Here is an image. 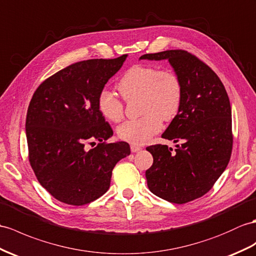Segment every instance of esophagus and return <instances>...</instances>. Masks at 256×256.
I'll return each mask as SVG.
<instances>
[{"label":"esophagus","instance_id":"obj_1","mask_svg":"<svg viewBox=\"0 0 256 256\" xmlns=\"http://www.w3.org/2000/svg\"><path fill=\"white\" fill-rule=\"evenodd\" d=\"M130 150H132V153H136V152L141 151V146H138L136 144H132V146H130Z\"/></svg>","mask_w":256,"mask_h":256}]
</instances>
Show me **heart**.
<instances>
[{"instance_id":"obj_1","label":"heart","mask_w":256,"mask_h":256,"mask_svg":"<svg viewBox=\"0 0 256 256\" xmlns=\"http://www.w3.org/2000/svg\"><path fill=\"white\" fill-rule=\"evenodd\" d=\"M124 100L139 98L143 116L120 124V138L132 144H144L162 129V122L170 120L178 113L182 98V84L170 70L148 65H134L124 72L117 86ZM98 110L113 122L122 120L124 105L113 92L104 89L98 98Z\"/></svg>"}]
</instances>
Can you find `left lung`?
I'll return each instance as SVG.
<instances>
[{"label": "left lung", "instance_id": "1", "mask_svg": "<svg viewBox=\"0 0 256 256\" xmlns=\"http://www.w3.org/2000/svg\"><path fill=\"white\" fill-rule=\"evenodd\" d=\"M139 60H167L182 84L178 113L162 134L182 144L175 152L163 144L146 148L153 156L146 172L148 186L168 202L193 201L212 189L232 155V106L226 89L208 65L182 50L144 54Z\"/></svg>", "mask_w": 256, "mask_h": 256}]
</instances>
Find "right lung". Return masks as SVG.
I'll list each match as a JSON object with an SVG mask.
<instances>
[{"mask_svg": "<svg viewBox=\"0 0 256 256\" xmlns=\"http://www.w3.org/2000/svg\"><path fill=\"white\" fill-rule=\"evenodd\" d=\"M127 56L72 64L43 81L31 98L26 118L29 162L56 200L70 205L96 200L108 190L115 165L130 154L127 142H103L113 130L98 105L100 92ZM94 140L96 148L86 146Z\"/></svg>", "mask_w": 256, "mask_h": 256, "instance_id": "1", "label": "right lung"}]
</instances>
